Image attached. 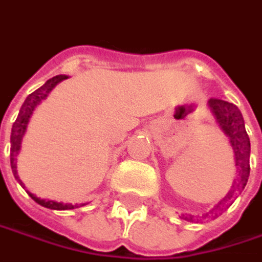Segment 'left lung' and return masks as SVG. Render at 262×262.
I'll list each match as a JSON object with an SVG mask.
<instances>
[{
	"mask_svg": "<svg viewBox=\"0 0 262 262\" xmlns=\"http://www.w3.org/2000/svg\"><path fill=\"white\" fill-rule=\"evenodd\" d=\"M209 106L213 112V115L216 117L221 128L224 129V133L231 140V145L233 147V152H235L236 171H238V179H236V182H233L232 189L215 206V209L212 210V213H213L216 210H221V208L225 205V202L231 201L235 196V193L242 190L245 187L247 182H248V177H250L251 144L250 137L245 131V124H244L242 114L233 103L226 102L224 99L212 98V99H209ZM193 217H194L193 215H189V216L183 215V219H186V221H193Z\"/></svg>",
	"mask_w": 262,
	"mask_h": 262,
	"instance_id": "obj_1",
	"label": "left lung"
}]
</instances>
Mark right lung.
Instances as JSON below:
<instances>
[{"mask_svg":"<svg viewBox=\"0 0 262 262\" xmlns=\"http://www.w3.org/2000/svg\"><path fill=\"white\" fill-rule=\"evenodd\" d=\"M63 79H68V76H64V75H59V76H54V78L49 79L47 82H46L45 85L40 86L37 91H34L33 94H30L27 98H26V101L23 103V106H21L20 114H18V117L15 119V122L12 124V129H11V168H12V173H14V176L15 179L18 180L21 183V180L17 176V166H15V157H17V154L20 151V144H21V138H23V135L26 133V128H27V122H29L30 117H31V114H33V111L36 108L38 103L41 102L43 99H45L47 95L50 94V91L53 89L54 86L57 85L59 82H61ZM30 196H31V199L34 202H37L38 205H41V206H45V208L49 209H54V210H66V209H75L79 208L78 205H72V203H59V202H53V201H45V199H40V198H36L34 194H31L30 193Z\"/></svg>","mask_w":262,"mask_h":262,"instance_id":"add662e5","label":"right lung"}]
</instances>
